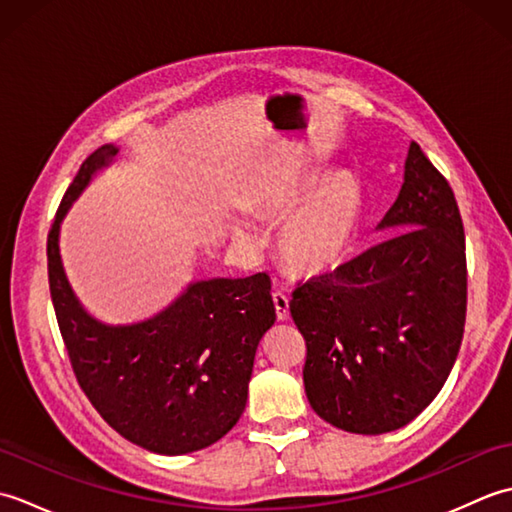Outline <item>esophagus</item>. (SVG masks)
I'll list each match as a JSON object with an SVG mask.
<instances>
[{
	"mask_svg": "<svg viewBox=\"0 0 512 512\" xmlns=\"http://www.w3.org/2000/svg\"><path fill=\"white\" fill-rule=\"evenodd\" d=\"M273 303H275V312H277V319L279 321H286L288 319V297L284 292H273Z\"/></svg>",
	"mask_w": 512,
	"mask_h": 512,
	"instance_id": "esophagus-1",
	"label": "esophagus"
}]
</instances>
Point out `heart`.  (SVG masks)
<instances>
[{"label":"heart","mask_w":512,"mask_h":512,"mask_svg":"<svg viewBox=\"0 0 512 512\" xmlns=\"http://www.w3.org/2000/svg\"><path fill=\"white\" fill-rule=\"evenodd\" d=\"M295 200L281 202L290 209ZM361 217V191L350 176L334 178L292 217L279 235V253L299 273H325L339 266Z\"/></svg>","instance_id":"1"}]
</instances>
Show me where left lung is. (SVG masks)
<instances>
[{"mask_svg": "<svg viewBox=\"0 0 512 512\" xmlns=\"http://www.w3.org/2000/svg\"><path fill=\"white\" fill-rule=\"evenodd\" d=\"M387 235L299 281L290 314L306 341L312 409L350 433L405 427L438 396L466 321V242L447 178L411 143Z\"/></svg>", "mask_w": 512, "mask_h": 512, "instance_id": "1", "label": "left lung"}]
</instances>
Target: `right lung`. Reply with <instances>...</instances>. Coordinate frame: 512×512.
Masks as SVG:
<instances>
[{
	"instance_id": "right-lung-1",
	"label": "right lung",
	"mask_w": 512,
	"mask_h": 512,
	"mask_svg": "<svg viewBox=\"0 0 512 512\" xmlns=\"http://www.w3.org/2000/svg\"><path fill=\"white\" fill-rule=\"evenodd\" d=\"M116 156L103 145L83 160L48 233V281L72 372L101 418L129 442L162 455L209 447L244 413L262 336L275 323L270 277L198 281L158 317L110 328L85 312L65 279L59 224L96 169Z\"/></svg>"
}]
</instances>
